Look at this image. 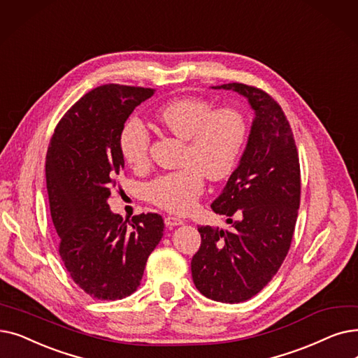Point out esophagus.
<instances>
[{
    "instance_id": "obj_1",
    "label": "esophagus",
    "mask_w": 358,
    "mask_h": 358,
    "mask_svg": "<svg viewBox=\"0 0 358 358\" xmlns=\"http://www.w3.org/2000/svg\"><path fill=\"white\" fill-rule=\"evenodd\" d=\"M164 222L168 228H174V227H178V225L182 224L181 220H178V217H174V216H166Z\"/></svg>"
}]
</instances>
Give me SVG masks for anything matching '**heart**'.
Returning <instances> with one entry per match:
<instances>
[{
    "label": "heart",
    "instance_id": "b5f03b06",
    "mask_svg": "<svg viewBox=\"0 0 358 358\" xmlns=\"http://www.w3.org/2000/svg\"><path fill=\"white\" fill-rule=\"evenodd\" d=\"M155 120L168 133L185 142L184 168L152 180L146 194L152 203L184 215L190 212L205 189V176L212 181L227 178L237 166L248 133V124L236 108L213 106L200 98H178L164 103ZM150 136L138 118L129 120L120 134L124 159L136 168L149 161Z\"/></svg>",
    "mask_w": 358,
    "mask_h": 358
}]
</instances>
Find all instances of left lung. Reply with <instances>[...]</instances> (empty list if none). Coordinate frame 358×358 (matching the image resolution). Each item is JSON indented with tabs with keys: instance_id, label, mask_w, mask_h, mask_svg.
Segmentation results:
<instances>
[{
	"instance_id": "1",
	"label": "left lung",
	"mask_w": 358,
	"mask_h": 358,
	"mask_svg": "<svg viewBox=\"0 0 358 358\" xmlns=\"http://www.w3.org/2000/svg\"><path fill=\"white\" fill-rule=\"evenodd\" d=\"M234 90L255 111L240 164L210 205L228 217L231 229L199 227L201 244L192 276L205 297L221 303L252 299L281 268L289 250L300 208V162L289 122L266 92L243 83Z\"/></svg>"
}]
</instances>
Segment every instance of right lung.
<instances>
[{"label": "right lung", "mask_w": 358, "mask_h": 358, "mask_svg": "<svg viewBox=\"0 0 358 358\" xmlns=\"http://www.w3.org/2000/svg\"><path fill=\"white\" fill-rule=\"evenodd\" d=\"M153 92L122 85L90 90L57 124L46 153L58 252L73 281L92 299L121 300L133 294L164 236L161 215H136L127 225L108 205L124 169V122Z\"/></svg>", "instance_id": "obj_1"}]
</instances>
